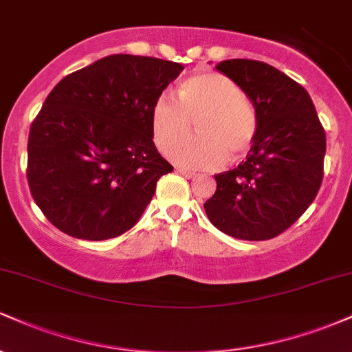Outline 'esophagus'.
I'll return each instance as SVG.
<instances>
[{
  "label": "esophagus",
  "instance_id": "obj_1",
  "mask_svg": "<svg viewBox=\"0 0 352 352\" xmlns=\"http://www.w3.org/2000/svg\"><path fill=\"white\" fill-rule=\"evenodd\" d=\"M177 172H179L180 175H184L185 179H195V177H197L195 172L188 170V168H184V167H177Z\"/></svg>",
  "mask_w": 352,
  "mask_h": 352
}]
</instances>
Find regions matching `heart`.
<instances>
[{
	"label": "heart",
	"instance_id": "obj_1",
	"mask_svg": "<svg viewBox=\"0 0 352 352\" xmlns=\"http://www.w3.org/2000/svg\"><path fill=\"white\" fill-rule=\"evenodd\" d=\"M192 120H197L199 135L179 143ZM151 122L157 147L162 152L172 148L170 159L188 168H217L228 153L230 159H240L258 135V114L252 100L235 80L218 72L185 78L177 98L160 94L153 102Z\"/></svg>",
	"mask_w": 352,
	"mask_h": 352
}]
</instances>
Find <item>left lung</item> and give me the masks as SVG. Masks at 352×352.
I'll list each match as a JSON object with an SVG mask.
<instances>
[{
  "label": "left lung",
  "mask_w": 352,
  "mask_h": 352,
  "mask_svg": "<svg viewBox=\"0 0 352 352\" xmlns=\"http://www.w3.org/2000/svg\"><path fill=\"white\" fill-rule=\"evenodd\" d=\"M215 67L253 102L258 135L245 162L215 175L205 212L230 236L270 240L292 227L318 195L324 129L306 89L276 67L253 59L221 60Z\"/></svg>",
  "instance_id": "1"
}]
</instances>
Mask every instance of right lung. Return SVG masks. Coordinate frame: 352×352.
<instances>
[{"label": "right lung", "mask_w": 352, "mask_h": 352, "mask_svg": "<svg viewBox=\"0 0 352 352\" xmlns=\"http://www.w3.org/2000/svg\"><path fill=\"white\" fill-rule=\"evenodd\" d=\"M184 66L112 54L60 79L28 139L26 177L44 217L80 240L131 230L173 167L153 145L155 99Z\"/></svg>", "instance_id": "1"}]
</instances>
